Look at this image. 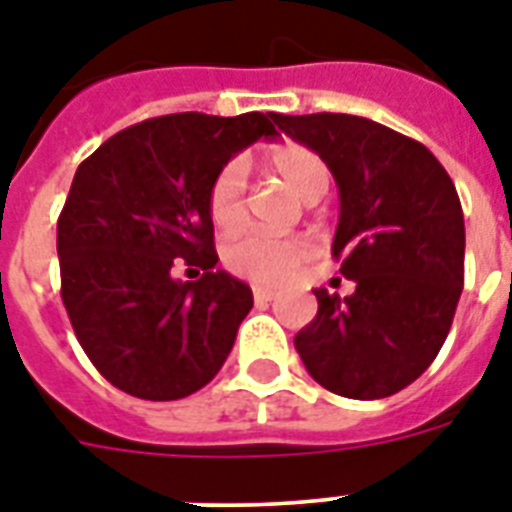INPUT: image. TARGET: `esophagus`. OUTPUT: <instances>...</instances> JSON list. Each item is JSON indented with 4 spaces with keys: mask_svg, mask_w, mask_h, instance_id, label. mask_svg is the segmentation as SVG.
Instances as JSON below:
<instances>
[{
    "mask_svg": "<svg viewBox=\"0 0 512 512\" xmlns=\"http://www.w3.org/2000/svg\"><path fill=\"white\" fill-rule=\"evenodd\" d=\"M252 295H255V303H271L273 297H276V289L255 287V289H252Z\"/></svg>",
    "mask_w": 512,
    "mask_h": 512,
    "instance_id": "1",
    "label": "esophagus"
}]
</instances>
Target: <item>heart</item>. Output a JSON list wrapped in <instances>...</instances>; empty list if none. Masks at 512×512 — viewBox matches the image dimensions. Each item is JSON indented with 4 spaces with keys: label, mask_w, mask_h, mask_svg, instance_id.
<instances>
[{
    "label": "heart",
    "mask_w": 512,
    "mask_h": 512,
    "mask_svg": "<svg viewBox=\"0 0 512 512\" xmlns=\"http://www.w3.org/2000/svg\"><path fill=\"white\" fill-rule=\"evenodd\" d=\"M265 167L284 180L297 199L316 201L329 188V167L313 148L303 143H279L265 154ZM207 209L217 228H236L244 217V167L223 164L207 191ZM311 260V247L303 239H279L268 233H241L223 249L225 268L255 284H281L292 279Z\"/></svg>",
    "instance_id": "b5f03b06"
}]
</instances>
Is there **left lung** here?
Returning <instances> with one entry per match:
<instances>
[{
  "mask_svg": "<svg viewBox=\"0 0 512 512\" xmlns=\"http://www.w3.org/2000/svg\"><path fill=\"white\" fill-rule=\"evenodd\" d=\"M276 124L335 175L332 255L356 284L348 297L313 289L319 313L297 332V353L337 396H393L433 364L452 329L465 284L457 188L422 143L364 116L279 114Z\"/></svg>",
  "mask_w": 512,
  "mask_h": 512,
  "instance_id": "8db88e82",
  "label": "left lung"
}]
</instances>
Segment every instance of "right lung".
I'll list each match as a JSON object with an SVG mask.
<instances>
[{"label": "right lung", "instance_id": "right-lung-1", "mask_svg": "<svg viewBox=\"0 0 512 512\" xmlns=\"http://www.w3.org/2000/svg\"><path fill=\"white\" fill-rule=\"evenodd\" d=\"M276 119L156 116L79 164L58 217L60 297L84 353L124 393L177 401L225 364L252 289L215 268L207 191L231 156L279 135ZM177 264L202 279L175 280Z\"/></svg>", "mask_w": 512, "mask_h": 512}]
</instances>
